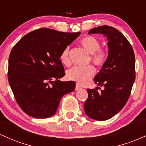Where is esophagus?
<instances>
[{
	"instance_id": "1",
	"label": "esophagus",
	"mask_w": 146,
	"mask_h": 146,
	"mask_svg": "<svg viewBox=\"0 0 146 146\" xmlns=\"http://www.w3.org/2000/svg\"><path fill=\"white\" fill-rule=\"evenodd\" d=\"M81 87H80V86H79L78 84H76V86H75V90H79L81 89Z\"/></svg>"
}]
</instances>
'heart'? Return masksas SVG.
Returning a JSON list of instances; mask_svg holds the SVG:
<instances>
[{
	"instance_id": "heart-1",
	"label": "heart",
	"mask_w": 146,
	"mask_h": 146,
	"mask_svg": "<svg viewBox=\"0 0 146 146\" xmlns=\"http://www.w3.org/2000/svg\"><path fill=\"white\" fill-rule=\"evenodd\" d=\"M80 45L87 53L91 55L90 60L96 66L101 67L104 64L107 58V53L105 50L100 48V42L97 38L88 36L80 40ZM69 48L66 47L60 55V60L63 64L68 65L70 64L68 57ZM95 70L93 66L86 67L73 66L66 71V77L68 80L75 81L80 84H85L95 75Z\"/></svg>"
}]
</instances>
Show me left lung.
Returning a JSON list of instances; mask_svg holds the SVG:
<instances>
[{
	"label": "left lung",
	"instance_id": "left-lung-1",
	"mask_svg": "<svg viewBox=\"0 0 146 146\" xmlns=\"http://www.w3.org/2000/svg\"><path fill=\"white\" fill-rule=\"evenodd\" d=\"M88 33L103 34L108 41L106 61L94 78L95 83L103 89H87L88 97L84 104L87 116L104 121L118 113L130 97L135 80V54L128 40L115 28L100 26Z\"/></svg>",
	"mask_w": 146,
	"mask_h": 146
}]
</instances>
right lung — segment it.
<instances>
[{"mask_svg":"<svg viewBox=\"0 0 146 146\" xmlns=\"http://www.w3.org/2000/svg\"><path fill=\"white\" fill-rule=\"evenodd\" d=\"M80 33L42 28L25 35L12 48L8 80L18 104L28 115L53 116L62 97L74 90V82L59 80L65 75L60 58Z\"/></svg>","mask_w":146,"mask_h":146,"instance_id":"obj_1","label":"right lung"}]
</instances>
